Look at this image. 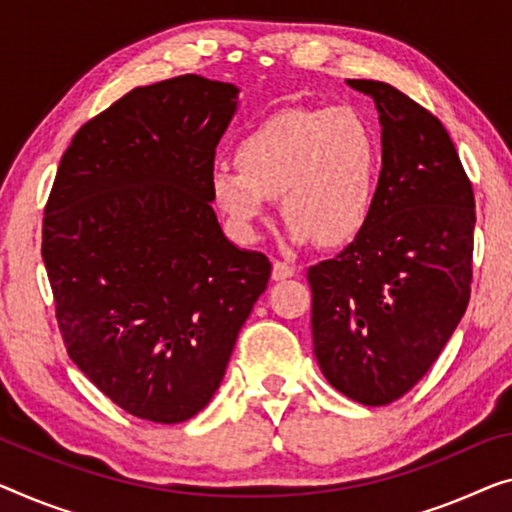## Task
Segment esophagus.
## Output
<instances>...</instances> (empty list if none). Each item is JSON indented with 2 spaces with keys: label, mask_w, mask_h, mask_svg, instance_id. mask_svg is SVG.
<instances>
[{
  "label": "esophagus",
  "mask_w": 512,
  "mask_h": 512,
  "mask_svg": "<svg viewBox=\"0 0 512 512\" xmlns=\"http://www.w3.org/2000/svg\"><path fill=\"white\" fill-rule=\"evenodd\" d=\"M296 273V269L292 264H287V262H280V259H276V262H273V280H285V278H292Z\"/></svg>",
  "instance_id": "esophagus-1"
}]
</instances>
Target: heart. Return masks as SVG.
<instances>
[{
    "label": "heart",
    "mask_w": 512,
    "mask_h": 512,
    "mask_svg": "<svg viewBox=\"0 0 512 512\" xmlns=\"http://www.w3.org/2000/svg\"><path fill=\"white\" fill-rule=\"evenodd\" d=\"M377 128L356 108H287L243 137L239 165H216L213 200L243 236L280 197L292 239L342 248L370 223L381 181Z\"/></svg>",
    "instance_id": "1"
}]
</instances>
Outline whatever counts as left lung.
<instances>
[{
    "instance_id": "obj_1",
    "label": "left lung",
    "mask_w": 512,
    "mask_h": 512,
    "mask_svg": "<svg viewBox=\"0 0 512 512\" xmlns=\"http://www.w3.org/2000/svg\"><path fill=\"white\" fill-rule=\"evenodd\" d=\"M347 85L377 105L384 160L370 223L308 269L312 345L335 391L384 407L425 377L467 310L476 202L430 110L386 82Z\"/></svg>"
}]
</instances>
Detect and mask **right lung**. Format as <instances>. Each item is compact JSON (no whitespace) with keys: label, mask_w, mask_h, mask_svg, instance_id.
I'll list each match as a JSON object with an SVG mask.
<instances>
[{"label":"right lung","mask_w":512,"mask_h":512,"mask_svg":"<svg viewBox=\"0 0 512 512\" xmlns=\"http://www.w3.org/2000/svg\"><path fill=\"white\" fill-rule=\"evenodd\" d=\"M236 91L193 73L131 89L80 126L45 202L41 255L66 352L142 421L207 407L271 276L211 207Z\"/></svg>","instance_id":"right-lung-1"}]
</instances>
